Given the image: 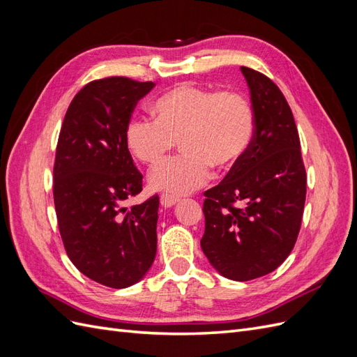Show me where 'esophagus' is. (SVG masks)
<instances>
[{
    "label": "esophagus",
    "instance_id": "1",
    "mask_svg": "<svg viewBox=\"0 0 357 357\" xmlns=\"http://www.w3.org/2000/svg\"><path fill=\"white\" fill-rule=\"evenodd\" d=\"M177 202H178L177 198L171 197V195H167V193H164V195H160V205H162V207L171 208V207H174Z\"/></svg>",
    "mask_w": 357,
    "mask_h": 357
}]
</instances>
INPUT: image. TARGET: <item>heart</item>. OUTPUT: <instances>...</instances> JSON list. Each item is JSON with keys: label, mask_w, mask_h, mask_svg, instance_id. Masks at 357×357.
Returning a JSON list of instances; mask_svg holds the SVG:
<instances>
[{"label": "heart", "mask_w": 357, "mask_h": 357, "mask_svg": "<svg viewBox=\"0 0 357 357\" xmlns=\"http://www.w3.org/2000/svg\"><path fill=\"white\" fill-rule=\"evenodd\" d=\"M155 122L132 117L125 144L143 164L162 160L176 142L185 153L149 172V186L181 197L207 185L213 167L226 171L245 156L255 137V114L243 95L180 83L153 102Z\"/></svg>", "instance_id": "b5f03b06"}]
</instances>
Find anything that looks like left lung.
Returning a JSON list of instances; mask_svg holds the SVG:
<instances>
[{"mask_svg": "<svg viewBox=\"0 0 357 357\" xmlns=\"http://www.w3.org/2000/svg\"><path fill=\"white\" fill-rule=\"evenodd\" d=\"M250 91L255 137L245 156L204 192L201 248L223 277L247 282L273 273L294 248L307 174L294 114L278 86L241 67Z\"/></svg>", "mask_w": 357, "mask_h": 357, "instance_id": "8db88e82", "label": "left lung"}]
</instances>
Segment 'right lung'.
<instances>
[{
	"mask_svg": "<svg viewBox=\"0 0 357 357\" xmlns=\"http://www.w3.org/2000/svg\"><path fill=\"white\" fill-rule=\"evenodd\" d=\"M153 82L109 77L74 96L56 147L53 199L70 261L113 289L138 283L156 256L159 197L125 207L143 176L125 144V128Z\"/></svg>",
	"mask_w": 357,
	"mask_h": 357,
	"instance_id": "right-lung-1",
	"label": "right lung"
}]
</instances>
